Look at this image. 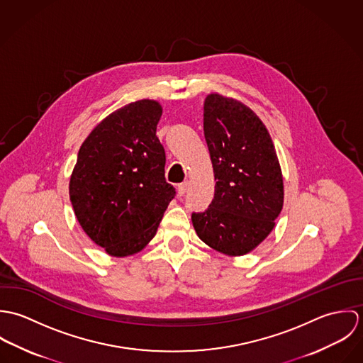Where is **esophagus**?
Wrapping results in <instances>:
<instances>
[{
  "mask_svg": "<svg viewBox=\"0 0 363 363\" xmlns=\"http://www.w3.org/2000/svg\"><path fill=\"white\" fill-rule=\"evenodd\" d=\"M187 189H189V183H187V182L180 183V184L177 186V193H179V196H180V197L184 196V194L187 193Z\"/></svg>",
  "mask_w": 363,
  "mask_h": 363,
  "instance_id": "obj_1",
  "label": "esophagus"
}]
</instances>
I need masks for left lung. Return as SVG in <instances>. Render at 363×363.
<instances>
[{
	"mask_svg": "<svg viewBox=\"0 0 363 363\" xmlns=\"http://www.w3.org/2000/svg\"><path fill=\"white\" fill-rule=\"evenodd\" d=\"M204 137L215 194L204 212L191 213L193 226L213 250L243 256L269 235L284 206L277 152L257 114L218 94L204 102Z\"/></svg>",
	"mask_w": 363,
	"mask_h": 363,
	"instance_id": "1",
	"label": "left lung"
}]
</instances>
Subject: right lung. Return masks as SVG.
I'll use <instances>...</instances> for the list:
<instances>
[{
	"label": "right lung",
	"instance_id": "right-lung-1",
	"mask_svg": "<svg viewBox=\"0 0 363 363\" xmlns=\"http://www.w3.org/2000/svg\"><path fill=\"white\" fill-rule=\"evenodd\" d=\"M160 116L155 101L127 104L102 120L79 148L69 200L84 232L110 256L141 252L176 196L156 137Z\"/></svg>",
	"mask_w": 363,
	"mask_h": 363
}]
</instances>
